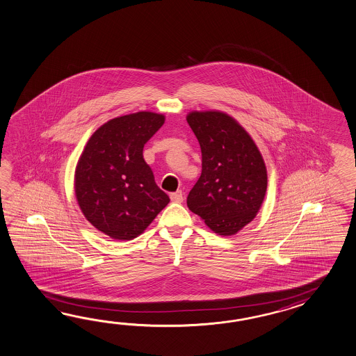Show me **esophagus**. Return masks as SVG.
Instances as JSON below:
<instances>
[{"label": "esophagus", "instance_id": "34e87169", "mask_svg": "<svg viewBox=\"0 0 356 356\" xmlns=\"http://www.w3.org/2000/svg\"><path fill=\"white\" fill-rule=\"evenodd\" d=\"M171 200L175 202V203H181L182 200H184V194H182L181 190H177V191H175V193H171Z\"/></svg>", "mask_w": 356, "mask_h": 356}]
</instances>
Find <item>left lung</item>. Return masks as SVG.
<instances>
[{"label":"left lung","instance_id":"1","mask_svg":"<svg viewBox=\"0 0 356 356\" xmlns=\"http://www.w3.org/2000/svg\"><path fill=\"white\" fill-rule=\"evenodd\" d=\"M188 124L202 150V175L190 190V211L220 235L253 220L267 190V171L250 135L218 111L191 112Z\"/></svg>","mask_w":356,"mask_h":356}]
</instances>
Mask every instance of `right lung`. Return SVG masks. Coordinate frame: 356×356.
Segmentation results:
<instances>
[{"label":"right lung","instance_id":"1","mask_svg":"<svg viewBox=\"0 0 356 356\" xmlns=\"http://www.w3.org/2000/svg\"><path fill=\"white\" fill-rule=\"evenodd\" d=\"M165 116L138 112L110 120L88 140L75 171V194L81 212L112 238L140 235L168 204L143 159L145 143Z\"/></svg>","mask_w":356,"mask_h":356}]
</instances>
